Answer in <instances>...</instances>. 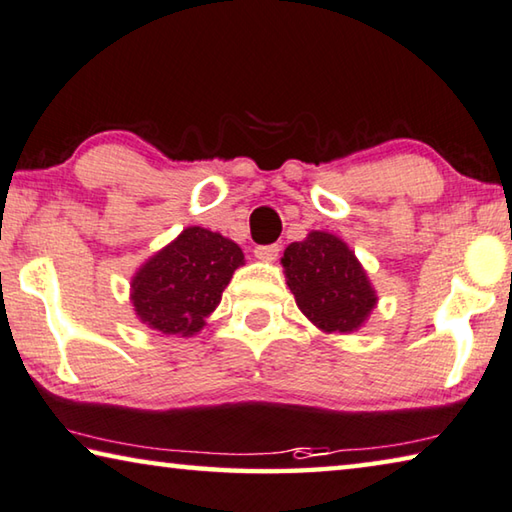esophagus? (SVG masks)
I'll return each instance as SVG.
<instances>
[{"instance_id": "esophagus-1", "label": "esophagus", "mask_w": 512, "mask_h": 512, "mask_svg": "<svg viewBox=\"0 0 512 512\" xmlns=\"http://www.w3.org/2000/svg\"><path fill=\"white\" fill-rule=\"evenodd\" d=\"M280 255V246L278 243H269V246H257L255 248V257L259 262H273Z\"/></svg>"}]
</instances>
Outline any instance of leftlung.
I'll return each mask as SVG.
<instances>
[{"mask_svg":"<svg viewBox=\"0 0 512 512\" xmlns=\"http://www.w3.org/2000/svg\"><path fill=\"white\" fill-rule=\"evenodd\" d=\"M282 266L300 312L321 330L360 328L376 305L367 273L335 234L310 232L305 241L291 243Z\"/></svg>","mask_w":512,"mask_h":512,"instance_id":"obj_1","label":"left lung"}]
</instances>
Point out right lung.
Wrapping results in <instances>:
<instances>
[{
  "label": "right lung",
  "mask_w": 512,
  "mask_h": 512,
  "mask_svg": "<svg viewBox=\"0 0 512 512\" xmlns=\"http://www.w3.org/2000/svg\"><path fill=\"white\" fill-rule=\"evenodd\" d=\"M241 264L237 243L205 227H189L136 273V314L164 335H196Z\"/></svg>",
  "instance_id": "right-lung-1"
}]
</instances>
